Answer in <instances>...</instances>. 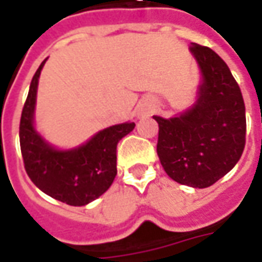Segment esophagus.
<instances>
[{"label":"esophagus","instance_id":"esophagus-1","mask_svg":"<svg viewBox=\"0 0 262 262\" xmlns=\"http://www.w3.org/2000/svg\"><path fill=\"white\" fill-rule=\"evenodd\" d=\"M151 111H153V109H151V107H148V109H146V112H144V114H151Z\"/></svg>","mask_w":262,"mask_h":262}]
</instances>
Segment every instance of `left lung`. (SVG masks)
Wrapping results in <instances>:
<instances>
[{
  "instance_id": "left-lung-1",
  "label": "left lung",
  "mask_w": 262,
  "mask_h": 262,
  "mask_svg": "<svg viewBox=\"0 0 262 262\" xmlns=\"http://www.w3.org/2000/svg\"><path fill=\"white\" fill-rule=\"evenodd\" d=\"M203 84L198 100L182 115L159 124L157 156L182 185L207 188L230 172L245 148V103L226 62L207 46L191 43Z\"/></svg>"
}]
</instances>
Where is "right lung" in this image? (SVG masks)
I'll return each mask as SVG.
<instances>
[{
  "label": "right lung",
  "mask_w": 262,
  "mask_h": 262,
  "mask_svg": "<svg viewBox=\"0 0 262 262\" xmlns=\"http://www.w3.org/2000/svg\"><path fill=\"white\" fill-rule=\"evenodd\" d=\"M45 61L32 78L20 118L18 133L25 169L32 182L49 196L68 206H86L112 185L116 176V146L136 124L109 126L86 144L68 151L46 144L33 128L36 90Z\"/></svg>",
  "instance_id": "obj_1"
}]
</instances>
